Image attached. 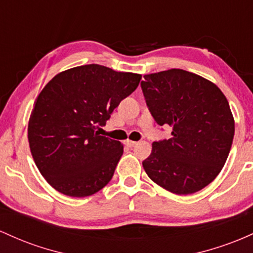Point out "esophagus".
Returning <instances> with one entry per match:
<instances>
[{
	"label": "esophagus",
	"instance_id": "obj_1",
	"mask_svg": "<svg viewBox=\"0 0 253 253\" xmlns=\"http://www.w3.org/2000/svg\"><path fill=\"white\" fill-rule=\"evenodd\" d=\"M124 144H126V146H127V147H134L136 144V142L131 141V140H126V141H124Z\"/></svg>",
	"mask_w": 253,
	"mask_h": 253
}]
</instances>
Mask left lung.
I'll return each instance as SVG.
<instances>
[{"label":"left lung","instance_id":"8db88e82","mask_svg":"<svg viewBox=\"0 0 253 253\" xmlns=\"http://www.w3.org/2000/svg\"><path fill=\"white\" fill-rule=\"evenodd\" d=\"M147 106L172 137L153 142L142 163L148 177L177 195L200 191L222 169L234 137V119L225 94L212 82L183 69L144 75Z\"/></svg>","mask_w":253,"mask_h":253}]
</instances>
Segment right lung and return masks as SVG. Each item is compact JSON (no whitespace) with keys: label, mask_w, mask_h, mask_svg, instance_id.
Segmentation results:
<instances>
[{"label":"right lung","mask_w":253,"mask_h":253,"mask_svg":"<svg viewBox=\"0 0 253 253\" xmlns=\"http://www.w3.org/2000/svg\"><path fill=\"white\" fill-rule=\"evenodd\" d=\"M141 78L86 64L57 74L42 88L28 122V142L37 167L52 188L86 197L111 180L123 146L96 129L137 88Z\"/></svg>","instance_id":"1"}]
</instances>
